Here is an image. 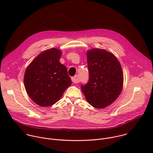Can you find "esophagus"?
I'll use <instances>...</instances> for the list:
<instances>
[{"instance_id": "1", "label": "esophagus", "mask_w": 153, "mask_h": 153, "mask_svg": "<svg viewBox=\"0 0 153 153\" xmlns=\"http://www.w3.org/2000/svg\"><path fill=\"white\" fill-rule=\"evenodd\" d=\"M71 80H72V82L74 83H78L79 82V80L78 79L77 76H74L73 77H71Z\"/></svg>"}]
</instances>
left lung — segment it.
Returning <instances> with one entry per match:
<instances>
[{
	"label": "left lung",
	"instance_id": "left-lung-1",
	"mask_svg": "<svg viewBox=\"0 0 153 153\" xmlns=\"http://www.w3.org/2000/svg\"><path fill=\"white\" fill-rule=\"evenodd\" d=\"M89 80L81 85L88 102L96 108L111 104L120 95L123 83L121 65L116 57L105 50L94 48L87 51Z\"/></svg>",
	"mask_w": 153,
	"mask_h": 153
}]
</instances>
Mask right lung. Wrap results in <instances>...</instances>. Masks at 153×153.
<instances>
[{
  "mask_svg": "<svg viewBox=\"0 0 153 153\" xmlns=\"http://www.w3.org/2000/svg\"><path fill=\"white\" fill-rule=\"evenodd\" d=\"M61 54L62 52L54 48L43 51L26 69V91L39 106H50L56 103L71 84L66 67L59 62Z\"/></svg>",
  "mask_w": 153,
  "mask_h": 153,
  "instance_id": "right-lung-1",
  "label": "right lung"
}]
</instances>
